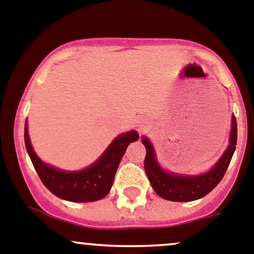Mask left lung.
Returning <instances> with one entry per match:
<instances>
[{"label":"left lung","mask_w":254,"mask_h":254,"mask_svg":"<svg viewBox=\"0 0 254 254\" xmlns=\"http://www.w3.org/2000/svg\"><path fill=\"white\" fill-rule=\"evenodd\" d=\"M146 147L145 166L146 175L148 177L153 190L166 200L171 201H193L209 194L226 173L231 158L234 156L237 143V122L236 117H232V129L230 134V145L219 162L201 176L187 177L179 175H171L165 172L157 163L152 145L146 137L142 139Z\"/></svg>","instance_id":"obj_1"}]
</instances>
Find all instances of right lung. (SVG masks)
<instances>
[{
    "instance_id": "right-lung-1",
    "label": "right lung",
    "mask_w": 254,
    "mask_h": 254,
    "mask_svg": "<svg viewBox=\"0 0 254 254\" xmlns=\"http://www.w3.org/2000/svg\"><path fill=\"white\" fill-rule=\"evenodd\" d=\"M139 140L136 131L118 136L102 157L91 167L78 172H65L42 162L30 145L27 123L24 125V142L28 155L43 184L56 196L76 203H88L103 199L111 190L123 155L130 142Z\"/></svg>"
}]
</instances>
